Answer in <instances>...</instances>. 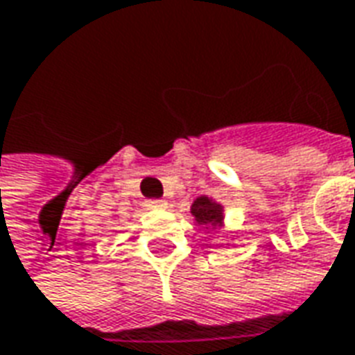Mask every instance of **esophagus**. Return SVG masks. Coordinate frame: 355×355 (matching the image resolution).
Segmentation results:
<instances>
[{
	"mask_svg": "<svg viewBox=\"0 0 355 355\" xmlns=\"http://www.w3.org/2000/svg\"><path fill=\"white\" fill-rule=\"evenodd\" d=\"M147 206L153 209H157V208H166L168 204L166 200H159V198H153V200H147Z\"/></svg>",
	"mask_w": 355,
	"mask_h": 355,
	"instance_id": "1",
	"label": "esophagus"
}]
</instances>
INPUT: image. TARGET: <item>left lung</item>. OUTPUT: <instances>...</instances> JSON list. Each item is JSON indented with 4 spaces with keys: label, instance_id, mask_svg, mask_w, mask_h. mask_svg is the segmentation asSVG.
Segmentation results:
<instances>
[{
    "label": "left lung",
    "instance_id": "left-lung-1",
    "mask_svg": "<svg viewBox=\"0 0 355 355\" xmlns=\"http://www.w3.org/2000/svg\"><path fill=\"white\" fill-rule=\"evenodd\" d=\"M191 214L195 217V221L198 225L208 227H221L223 223V206L214 202L208 196H198L193 206H191Z\"/></svg>",
    "mask_w": 355,
    "mask_h": 355
}]
</instances>
